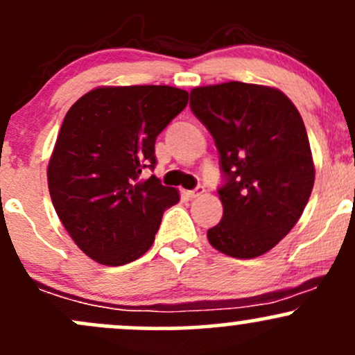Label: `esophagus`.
Returning a JSON list of instances; mask_svg holds the SVG:
<instances>
[{
  "label": "esophagus",
  "instance_id": "34e87169",
  "mask_svg": "<svg viewBox=\"0 0 355 355\" xmlns=\"http://www.w3.org/2000/svg\"><path fill=\"white\" fill-rule=\"evenodd\" d=\"M187 193H189V197H192V199H193V197L202 196V193H204V187H200V185H199V187H196L193 190H189Z\"/></svg>",
  "mask_w": 355,
  "mask_h": 355
}]
</instances>
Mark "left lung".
I'll return each mask as SVG.
<instances>
[{
	"instance_id": "1",
	"label": "left lung",
	"mask_w": 355,
	"mask_h": 355,
	"mask_svg": "<svg viewBox=\"0 0 355 355\" xmlns=\"http://www.w3.org/2000/svg\"><path fill=\"white\" fill-rule=\"evenodd\" d=\"M190 109L219 153L223 219L209 243L234 259L274 248L303 214L315 165L294 103L279 89L240 81L190 92Z\"/></svg>"
}]
</instances>
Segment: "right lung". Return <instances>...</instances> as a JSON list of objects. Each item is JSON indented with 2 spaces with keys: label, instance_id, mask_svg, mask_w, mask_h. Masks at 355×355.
<instances>
[{
  "label": "right lung",
  "instance_id": "1",
  "mask_svg": "<svg viewBox=\"0 0 355 355\" xmlns=\"http://www.w3.org/2000/svg\"><path fill=\"white\" fill-rule=\"evenodd\" d=\"M166 85L95 88L68 110L47 182L59 219L78 248L103 266H124L151 248L163 212L178 202L144 168H155L158 134L187 107Z\"/></svg>",
  "mask_w": 355,
  "mask_h": 355
}]
</instances>
